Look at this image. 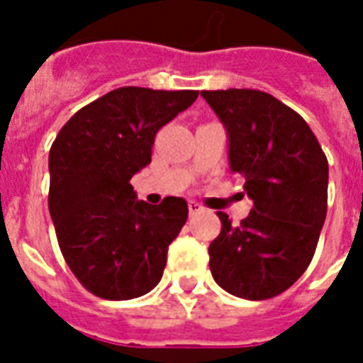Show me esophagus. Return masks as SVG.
I'll use <instances>...</instances> for the list:
<instances>
[{"mask_svg":"<svg viewBox=\"0 0 363 363\" xmlns=\"http://www.w3.org/2000/svg\"><path fill=\"white\" fill-rule=\"evenodd\" d=\"M188 211H190V215H198V213H201V211H203V207H201V205L199 203H196V201H190V203H188Z\"/></svg>","mask_w":363,"mask_h":363,"instance_id":"esophagus-1","label":"esophagus"}]
</instances>
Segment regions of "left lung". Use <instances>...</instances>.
I'll use <instances>...</instances> for the list:
<instances>
[{
    "label": "left lung",
    "mask_w": 363,
    "mask_h": 363,
    "mask_svg": "<svg viewBox=\"0 0 363 363\" xmlns=\"http://www.w3.org/2000/svg\"><path fill=\"white\" fill-rule=\"evenodd\" d=\"M230 137V167L245 179L250 215L226 213L209 245L218 286L238 298H275L315 256L328 211V158L307 122L271 94L252 88L203 90Z\"/></svg>",
    "instance_id": "8db88e82"
}]
</instances>
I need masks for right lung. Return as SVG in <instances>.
I'll return each mask as SVG.
<instances>
[{
	"instance_id": "obj_1",
	"label": "right lung",
	"mask_w": 363,
	"mask_h": 363,
	"mask_svg": "<svg viewBox=\"0 0 363 363\" xmlns=\"http://www.w3.org/2000/svg\"><path fill=\"white\" fill-rule=\"evenodd\" d=\"M196 98V90L116 88L77 111L54 139L48 211L65 264L94 296L139 298L164 275L188 205L137 201L130 179L150 164L160 128Z\"/></svg>"
}]
</instances>
